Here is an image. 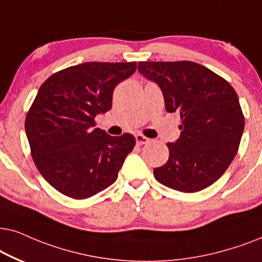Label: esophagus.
<instances>
[{
	"label": "esophagus",
	"mask_w": 262,
	"mask_h": 262,
	"mask_svg": "<svg viewBox=\"0 0 262 262\" xmlns=\"http://www.w3.org/2000/svg\"><path fill=\"white\" fill-rule=\"evenodd\" d=\"M135 140H137V144H138V145L141 146V145L148 144L149 139L146 138L145 135H142V134H137V135H135Z\"/></svg>",
	"instance_id": "1"
}]
</instances>
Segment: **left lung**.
I'll return each instance as SVG.
<instances>
[{"mask_svg":"<svg viewBox=\"0 0 262 262\" xmlns=\"http://www.w3.org/2000/svg\"><path fill=\"white\" fill-rule=\"evenodd\" d=\"M138 69L162 89L167 113L181 117V137L166 144L169 159L153 170L156 180L183 193L210 187L235 158L245 129L236 91L190 61L139 62Z\"/></svg>","mask_w":262,"mask_h":262,"instance_id":"8db88e82","label":"left lung"}]
</instances>
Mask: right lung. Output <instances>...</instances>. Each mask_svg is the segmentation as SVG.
<instances>
[{"label": "right lung", "instance_id": "add662e5", "mask_svg": "<svg viewBox=\"0 0 262 262\" xmlns=\"http://www.w3.org/2000/svg\"><path fill=\"white\" fill-rule=\"evenodd\" d=\"M137 62H86L55 73L39 87L25 120L38 171L66 196L89 199L117 180L135 138L110 137L95 117L113 105L115 87Z\"/></svg>", "mask_w": 262, "mask_h": 262}]
</instances>
